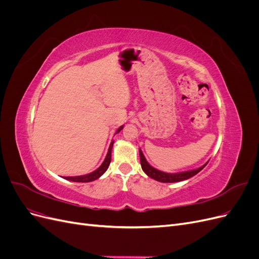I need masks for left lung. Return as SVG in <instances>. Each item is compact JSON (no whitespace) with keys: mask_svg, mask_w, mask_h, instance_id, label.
I'll list each match as a JSON object with an SVG mask.
<instances>
[{"mask_svg":"<svg viewBox=\"0 0 259 259\" xmlns=\"http://www.w3.org/2000/svg\"><path fill=\"white\" fill-rule=\"evenodd\" d=\"M139 155H140V165H142L143 170L149 177H151L161 183H178V182H183V180H186V179H189L194 175H197L199 171L204 168L206 166V164L208 163L206 162L204 165H202L201 167L191 169V170L180 171V173H164V171L154 168L147 162L142 149H139Z\"/></svg>","mask_w":259,"mask_h":259,"instance_id":"8db88e82","label":"left lung"}]
</instances>
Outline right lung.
Returning a JSON list of instances; mask_svg holds the SVG:
<instances>
[{"label": "right lung", "mask_w": 259, "mask_h": 259, "mask_svg": "<svg viewBox=\"0 0 259 259\" xmlns=\"http://www.w3.org/2000/svg\"><path fill=\"white\" fill-rule=\"evenodd\" d=\"M123 128V126L119 127V130L116 131L115 134H117V133L121 132V130ZM113 140L110 144V147H109V150H108V153L106 155V159L105 161L103 162V164L101 165L95 169L94 171H92V173L90 174H86V175H82V176H69V177H65L67 180H71V182H75V183H90V182H94V180L98 179L101 175L105 174V171L108 169L109 165H110V162H111V151H112V147H113Z\"/></svg>", "instance_id": "right-lung-1"}]
</instances>
